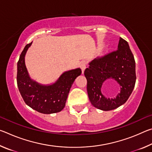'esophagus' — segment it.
Listing matches in <instances>:
<instances>
[{"label":"esophagus","mask_w":152,"mask_h":152,"mask_svg":"<svg viewBox=\"0 0 152 152\" xmlns=\"http://www.w3.org/2000/svg\"><path fill=\"white\" fill-rule=\"evenodd\" d=\"M80 68L82 69V74H84V70H85V69L86 68V61H81L80 65Z\"/></svg>","instance_id":"obj_1"}]
</instances>
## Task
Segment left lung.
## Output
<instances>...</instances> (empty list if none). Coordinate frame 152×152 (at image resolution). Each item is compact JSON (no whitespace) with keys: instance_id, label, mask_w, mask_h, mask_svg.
<instances>
[{"instance_id":"obj_1","label":"left lung","mask_w":152,"mask_h":152,"mask_svg":"<svg viewBox=\"0 0 152 152\" xmlns=\"http://www.w3.org/2000/svg\"><path fill=\"white\" fill-rule=\"evenodd\" d=\"M84 76L89 100L94 107L107 111L121 106L132 94L136 81L135 61L128 43L120 37L117 50L92 60ZM106 81L119 84L120 92L116 97L110 99L102 94V86Z\"/></svg>"}]
</instances>
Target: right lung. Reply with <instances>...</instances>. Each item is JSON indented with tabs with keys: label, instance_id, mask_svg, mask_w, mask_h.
Masks as SVG:
<instances>
[{
	"label": "right lung",
	"instance_id": "right-lung-1",
	"mask_svg": "<svg viewBox=\"0 0 152 152\" xmlns=\"http://www.w3.org/2000/svg\"><path fill=\"white\" fill-rule=\"evenodd\" d=\"M32 42L25 46L17 63V82L20 95L28 106L43 114L58 113L66 105L69 92L80 68L64 72L54 83L42 84L31 78L25 66V55Z\"/></svg>",
	"mask_w": 152,
	"mask_h": 152
}]
</instances>
